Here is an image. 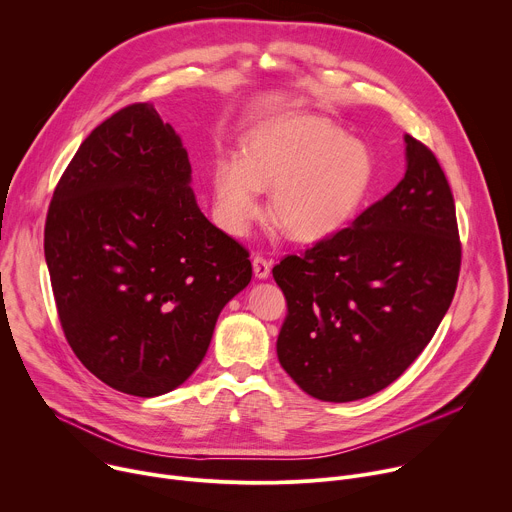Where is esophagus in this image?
Segmentation results:
<instances>
[{"label": "esophagus", "mask_w": 512, "mask_h": 512, "mask_svg": "<svg viewBox=\"0 0 512 512\" xmlns=\"http://www.w3.org/2000/svg\"><path fill=\"white\" fill-rule=\"evenodd\" d=\"M253 273L257 279H267L271 273V263L265 261L263 257H255L253 259Z\"/></svg>", "instance_id": "1"}]
</instances>
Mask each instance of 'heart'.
Instances as JSON below:
<instances>
[{"label": "heart", "instance_id": "heart-1", "mask_svg": "<svg viewBox=\"0 0 512 512\" xmlns=\"http://www.w3.org/2000/svg\"><path fill=\"white\" fill-rule=\"evenodd\" d=\"M377 166L367 143L318 115H287L255 127L241 156L212 166L218 223L245 235L261 212V190H271L269 212L285 237L324 241L342 231L367 202Z\"/></svg>", "mask_w": 512, "mask_h": 512}]
</instances>
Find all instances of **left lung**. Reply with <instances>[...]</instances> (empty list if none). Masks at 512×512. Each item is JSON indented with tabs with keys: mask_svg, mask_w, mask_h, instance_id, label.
Here are the masks:
<instances>
[{
	"mask_svg": "<svg viewBox=\"0 0 512 512\" xmlns=\"http://www.w3.org/2000/svg\"><path fill=\"white\" fill-rule=\"evenodd\" d=\"M450 184L405 135V176L352 225L287 255L273 279L287 300L277 358L320 401L348 403L389 387L444 320L460 273Z\"/></svg>",
	"mask_w": 512,
	"mask_h": 512,
	"instance_id": "1",
	"label": "left lung"
}]
</instances>
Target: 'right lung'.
<instances>
[{
  "label": "right lung",
  "instance_id": "right-lung-1",
  "mask_svg": "<svg viewBox=\"0 0 512 512\" xmlns=\"http://www.w3.org/2000/svg\"><path fill=\"white\" fill-rule=\"evenodd\" d=\"M190 182L180 135L135 103L81 143L48 208L44 257L64 336L127 395L180 387L253 275L245 247L202 214Z\"/></svg>",
  "mask_w": 512,
  "mask_h": 512
}]
</instances>
